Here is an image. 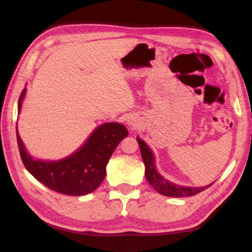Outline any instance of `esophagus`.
Here are the masks:
<instances>
[{"label": "esophagus", "mask_w": 252, "mask_h": 252, "mask_svg": "<svg viewBox=\"0 0 252 252\" xmlns=\"http://www.w3.org/2000/svg\"><path fill=\"white\" fill-rule=\"evenodd\" d=\"M126 123L129 125L130 126H137V121L134 119V118H127L126 119Z\"/></svg>", "instance_id": "1"}]
</instances>
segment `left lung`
<instances>
[{"label": "left lung", "mask_w": 252, "mask_h": 252, "mask_svg": "<svg viewBox=\"0 0 252 252\" xmlns=\"http://www.w3.org/2000/svg\"><path fill=\"white\" fill-rule=\"evenodd\" d=\"M136 140H137L138 145H140L142 158H143L144 164H145L146 180L148 183L154 187L155 190L159 192L160 195L174 197V198L190 197L198 194V192L205 190L209 186H211L213 184L211 183L202 187L182 186L163 178V176L158 172L157 167H156V158H155V155L152 149L149 148V146L142 140V138L137 136Z\"/></svg>", "instance_id": "obj_1"}]
</instances>
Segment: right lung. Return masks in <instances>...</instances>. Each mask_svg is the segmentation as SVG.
<instances>
[{"label":"right lung","mask_w":252,"mask_h":252,"mask_svg":"<svg viewBox=\"0 0 252 252\" xmlns=\"http://www.w3.org/2000/svg\"><path fill=\"white\" fill-rule=\"evenodd\" d=\"M24 89L18 100V115L25 99ZM129 132L119 122H106L91 133L81 146L60 160H42L27 151L16 127L20 157L28 172L50 189L68 196H83L94 191L104 181L106 165L119 143Z\"/></svg>","instance_id":"1"}]
</instances>
